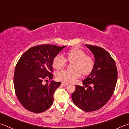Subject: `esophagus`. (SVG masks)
I'll use <instances>...</instances> for the list:
<instances>
[{
    "label": "esophagus",
    "mask_w": 129,
    "mask_h": 129,
    "mask_svg": "<svg viewBox=\"0 0 129 129\" xmlns=\"http://www.w3.org/2000/svg\"><path fill=\"white\" fill-rule=\"evenodd\" d=\"M62 85L65 86H67L68 85H69V84H68V83H66V82H62Z\"/></svg>",
    "instance_id": "esophagus-1"
}]
</instances>
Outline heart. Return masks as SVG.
Wrapping results in <instances>:
<instances>
[{"label": "heart", "instance_id": "b5f03b06", "mask_svg": "<svg viewBox=\"0 0 129 129\" xmlns=\"http://www.w3.org/2000/svg\"><path fill=\"white\" fill-rule=\"evenodd\" d=\"M66 58L72 64V70H62L56 74L57 79L66 82H73L79 78L81 73L88 75L93 71L95 62L92 57L86 55V52L77 48L70 49ZM67 64V60L61 54H57L53 60V67L56 69L62 68Z\"/></svg>", "mask_w": 129, "mask_h": 129}]
</instances>
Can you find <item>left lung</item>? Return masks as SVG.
<instances>
[{
	"instance_id": "1",
	"label": "left lung",
	"mask_w": 129,
	"mask_h": 129,
	"mask_svg": "<svg viewBox=\"0 0 129 129\" xmlns=\"http://www.w3.org/2000/svg\"><path fill=\"white\" fill-rule=\"evenodd\" d=\"M95 58L93 71L82 81L84 86H76L72 94L73 103L85 112H93L104 106L112 97L117 81V69L113 58L101 47L87 45Z\"/></svg>"
}]
</instances>
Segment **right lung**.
Segmentation results:
<instances>
[{
  "label": "right lung",
  "instance_id": "1",
  "mask_svg": "<svg viewBox=\"0 0 129 129\" xmlns=\"http://www.w3.org/2000/svg\"><path fill=\"white\" fill-rule=\"evenodd\" d=\"M65 47L43 44L31 47L17 62L14 76L15 91L28 110L41 113L53 104V94L61 83L52 81L43 85V81L52 79L53 60Z\"/></svg>",
  "mask_w": 129,
  "mask_h": 129
}]
</instances>
